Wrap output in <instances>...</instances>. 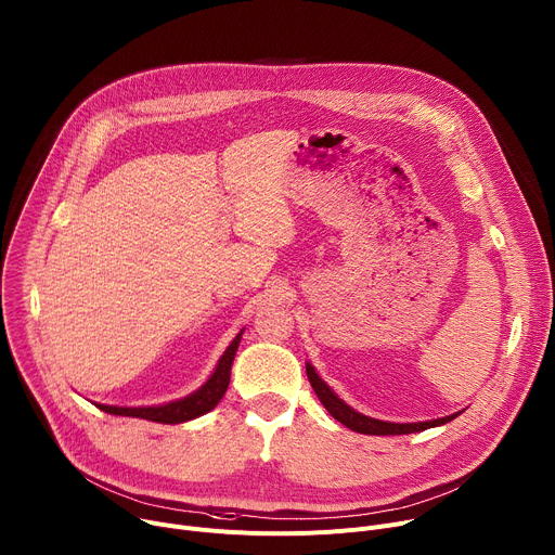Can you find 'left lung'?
<instances>
[{
    "mask_svg": "<svg viewBox=\"0 0 555 555\" xmlns=\"http://www.w3.org/2000/svg\"><path fill=\"white\" fill-rule=\"evenodd\" d=\"M305 369H307V377H309V384H311L313 392L319 395V400L330 411V415L334 420H338L340 424H345L347 428H351L356 433H362V435H411V433H422V430H428V428H435V426H443V424L452 422L459 415V413H452L448 417L428 420V422H409V424L375 420V417L358 413L347 402H343L338 395L330 388V384L319 373H315V369L309 362L305 364Z\"/></svg>",
    "mask_w": 555,
    "mask_h": 555,
    "instance_id": "left-lung-1",
    "label": "left lung"
}]
</instances>
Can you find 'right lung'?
I'll list each match as a JSON object with an SVG mask.
<instances>
[{
  "label": "right lung",
  "mask_w": 555,
  "mask_h": 555,
  "mask_svg": "<svg viewBox=\"0 0 555 555\" xmlns=\"http://www.w3.org/2000/svg\"><path fill=\"white\" fill-rule=\"evenodd\" d=\"M242 334L244 330L232 338V343L225 347L223 356L219 358L215 371L210 373V377L193 392H189L186 398L167 402V404H157V406H109V404H96L101 411L109 413V415H120V417H138V420H146V422H157V424H182V422H191L195 417L206 415L208 411H212L228 388L230 382V369H232V360L236 349H240L242 343Z\"/></svg>",
  "instance_id": "right-lung-1"
}]
</instances>
